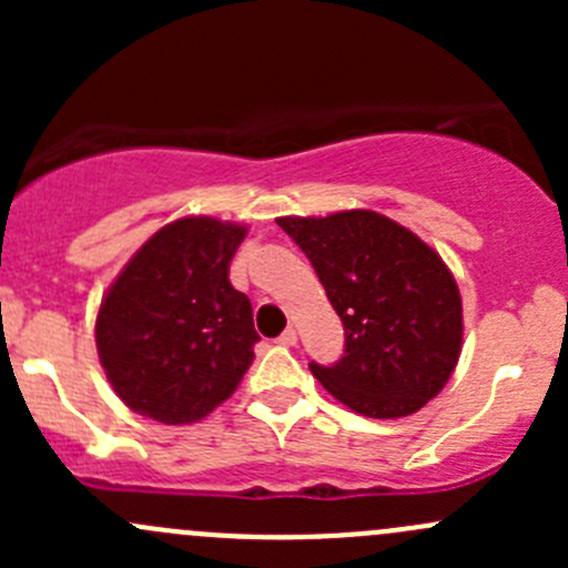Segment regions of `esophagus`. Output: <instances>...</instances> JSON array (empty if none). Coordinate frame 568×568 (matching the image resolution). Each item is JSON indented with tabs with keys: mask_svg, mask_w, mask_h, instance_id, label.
<instances>
[{
	"mask_svg": "<svg viewBox=\"0 0 568 568\" xmlns=\"http://www.w3.org/2000/svg\"><path fill=\"white\" fill-rule=\"evenodd\" d=\"M277 343H280V346H294V343H296V332L294 329H285L283 335L277 337Z\"/></svg>",
	"mask_w": 568,
	"mask_h": 568,
	"instance_id": "obj_1",
	"label": "esophagus"
}]
</instances>
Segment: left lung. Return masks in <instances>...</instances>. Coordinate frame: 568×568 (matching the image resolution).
Returning a JSON list of instances; mask_svg holds the SVG:
<instances>
[{"label": "left lung", "instance_id": "8db88e82", "mask_svg": "<svg viewBox=\"0 0 568 568\" xmlns=\"http://www.w3.org/2000/svg\"><path fill=\"white\" fill-rule=\"evenodd\" d=\"M311 257L346 348L313 376L365 417H406L445 387L462 354V296L426 242L376 211L280 216Z\"/></svg>", "mask_w": 568, "mask_h": 568}]
</instances>
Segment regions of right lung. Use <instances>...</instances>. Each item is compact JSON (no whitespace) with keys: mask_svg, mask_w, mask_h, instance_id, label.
Wrapping results in <instances>:
<instances>
[{"mask_svg":"<svg viewBox=\"0 0 568 568\" xmlns=\"http://www.w3.org/2000/svg\"><path fill=\"white\" fill-rule=\"evenodd\" d=\"M247 227L183 216L153 233L109 285L95 346L129 409L168 426L194 423L247 374L252 305L227 277Z\"/></svg>","mask_w":568,"mask_h":568,"instance_id":"1","label":"right lung"}]
</instances>
